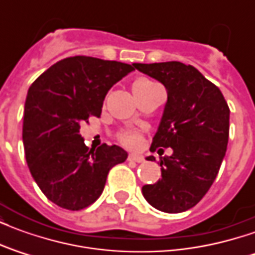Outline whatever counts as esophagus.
Wrapping results in <instances>:
<instances>
[{"label":"esophagus","mask_w":255,"mask_h":255,"mask_svg":"<svg viewBox=\"0 0 255 255\" xmlns=\"http://www.w3.org/2000/svg\"><path fill=\"white\" fill-rule=\"evenodd\" d=\"M128 160H129V161H135V162H143L144 158H143V157H142V155L135 154V153H132V154L128 155Z\"/></svg>","instance_id":"34e87169"}]
</instances>
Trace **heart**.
<instances>
[{
	"mask_svg": "<svg viewBox=\"0 0 255 255\" xmlns=\"http://www.w3.org/2000/svg\"><path fill=\"white\" fill-rule=\"evenodd\" d=\"M155 84L153 82H150L147 79H139L136 80L135 83L132 84V90H133V94H140V93H143L146 90L151 89V87H154ZM120 139L123 140V143H126L127 146H136L139 143V135L135 132H127V133H123Z\"/></svg>",
	"mask_w": 255,
	"mask_h": 255,
	"instance_id": "b5f03b06",
	"label": "heart"
}]
</instances>
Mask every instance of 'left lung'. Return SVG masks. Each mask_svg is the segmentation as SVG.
<instances>
[{
    "instance_id": "1",
    "label": "left lung",
    "mask_w": 255,
    "mask_h": 255,
    "mask_svg": "<svg viewBox=\"0 0 255 255\" xmlns=\"http://www.w3.org/2000/svg\"><path fill=\"white\" fill-rule=\"evenodd\" d=\"M133 67L164 84L168 93L150 150L173 151L161 157V179L143 186L142 194L161 212L182 213L202 199L219 173L228 144L230 108L219 87L192 65L168 61Z\"/></svg>"
}]
</instances>
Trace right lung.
I'll return each instance as SVG.
<instances>
[{
    "mask_svg": "<svg viewBox=\"0 0 255 255\" xmlns=\"http://www.w3.org/2000/svg\"><path fill=\"white\" fill-rule=\"evenodd\" d=\"M135 67L75 56L46 69L31 84L24 104L23 144L31 176L60 208L80 210L104 191L112 168L127 160L120 146L89 149L80 124L101 116L108 91Z\"/></svg>",
    "mask_w": 255,
    "mask_h": 255,
    "instance_id": "add662e5",
    "label": "right lung"
}]
</instances>
